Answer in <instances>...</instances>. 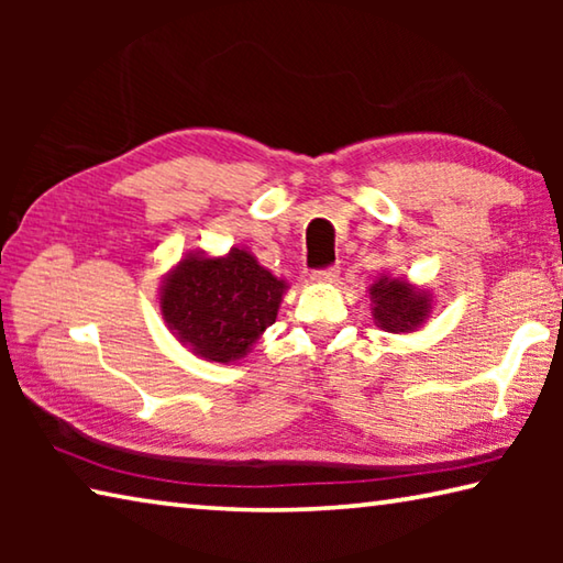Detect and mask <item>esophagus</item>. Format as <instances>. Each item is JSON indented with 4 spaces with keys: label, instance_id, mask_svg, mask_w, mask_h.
<instances>
[{
    "label": "esophagus",
    "instance_id": "obj_1",
    "mask_svg": "<svg viewBox=\"0 0 563 563\" xmlns=\"http://www.w3.org/2000/svg\"><path fill=\"white\" fill-rule=\"evenodd\" d=\"M310 278L316 283H330V280L338 278V268H335V265H328V268H316L310 273Z\"/></svg>",
    "mask_w": 563,
    "mask_h": 563
}]
</instances>
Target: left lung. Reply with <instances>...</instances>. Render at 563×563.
Instances as JSON below:
<instances>
[{
  "label": "left lung",
  "mask_w": 563,
  "mask_h": 563,
  "mask_svg": "<svg viewBox=\"0 0 563 563\" xmlns=\"http://www.w3.org/2000/svg\"><path fill=\"white\" fill-rule=\"evenodd\" d=\"M373 295V316L387 332H409L430 312V300L405 280H379L369 288Z\"/></svg>",
  "instance_id": "obj_1"
}]
</instances>
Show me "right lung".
<instances>
[{"mask_svg": "<svg viewBox=\"0 0 563 563\" xmlns=\"http://www.w3.org/2000/svg\"><path fill=\"white\" fill-rule=\"evenodd\" d=\"M283 290V280L233 247L225 258L180 261L161 292V312L198 357L231 362L273 325Z\"/></svg>", "mask_w": 563, "mask_h": 563, "instance_id": "1", "label": "right lung"}]
</instances>
